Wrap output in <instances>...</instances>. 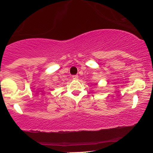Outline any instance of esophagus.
<instances>
[{
    "label": "esophagus",
    "mask_w": 153,
    "mask_h": 153,
    "mask_svg": "<svg viewBox=\"0 0 153 153\" xmlns=\"http://www.w3.org/2000/svg\"><path fill=\"white\" fill-rule=\"evenodd\" d=\"M73 80H78V75H73Z\"/></svg>",
    "instance_id": "esophagus-1"
}]
</instances>
